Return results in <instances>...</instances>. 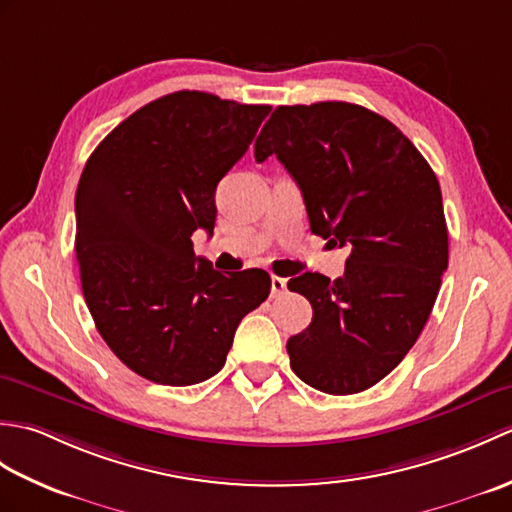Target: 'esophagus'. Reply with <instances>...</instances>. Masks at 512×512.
<instances>
[{
  "label": "esophagus",
  "instance_id": "1",
  "mask_svg": "<svg viewBox=\"0 0 512 512\" xmlns=\"http://www.w3.org/2000/svg\"><path fill=\"white\" fill-rule=\"evenodd\" d=\"M286 286H288V279H284V277H277V275H273V279H270V290H273V297H277V295H284V292H286Z\"/></svg>",
  "mask_w": 512,
  "mask_h": 512
}]
</instances>
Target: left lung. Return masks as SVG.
<instances>
[{
    "instance_id": "1",
    "label": "left lung",
    "mask_w": 512,
    "mask_h": 512,
    "mask_svg": "<svg viewBox=\"0 0 512 512\" xmlns=\"http://www.w3.org/2000/svg\"><path fill=\"white\" fill-rule=\"evenodd\" d=\"M295 178L314 235L350 248L345 275L303 273L312 323L290 336V367L332 396L383 380L418 341L442 273L449 233L436 173L411 140L361 105H281L255 140Z\"/></svg>"
}]
</instances>
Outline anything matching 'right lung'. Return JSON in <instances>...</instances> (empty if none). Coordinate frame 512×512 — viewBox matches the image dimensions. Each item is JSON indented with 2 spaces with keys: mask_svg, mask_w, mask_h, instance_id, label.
<instances>
[{
  "mask_svg": "<svg viewBox=\"0 0 512 512\" xmlns=\"http://www.w3.org/2000/svg\"><path fill=\"white\" fill-rule=\"evenodd\" d=\"M270 105L173 92L94 149L76 189V262L96 330L151 383L220 372L239 321L270 295L262 268L217 273L191 235L215 226V187L246 154Z\"/></svg>",
  "mask_w": 512,
  "mask_h": 512,
  "instance_id": "1",
  "label": "right lung"
}]
</instances>
